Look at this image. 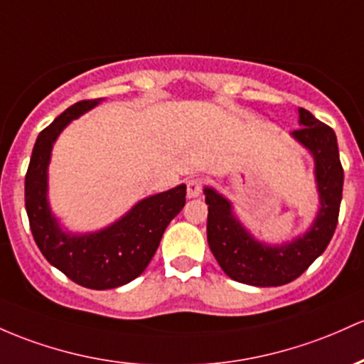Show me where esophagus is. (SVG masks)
Returning a JSON list of instances; mask_svg holds the SVG:
<instances>
[{
    "mask_svg": "<svg viewBox=\"0 0 364 364\" xmlns=\"http://www.w3.org/2000/svg\"><path fill=\"white\" fill-rule=\"evenodd\" d=\"M202 179L200 178H190L188 181H186V195H188L190 198H195L198 197V195L202 193Z\"/></svg>",
    "mask_w": 364,
    "mask_h": 364,
    "instance_id": "obj_1",
    "label": "esophagus"
}]
</instances>
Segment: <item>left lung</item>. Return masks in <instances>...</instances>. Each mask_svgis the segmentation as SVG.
Returning <instances> with one entry per match:
<instances>
[{"mask_svg":"<svg viewBox=\"0 0 364 364\" xmlns=\"http://www.w3.org/2000/svg\"><path fill=\"white\" fill-rule=\"evenodd\" d=\"M299 115L302 127L292 134L314 155L321 198L316 221L304 237L282 247L255 242L231 214L230 202L213 188H205L207 242L221 269L235 282L254 287H279L294 282L325 252L335 233L344 186L337 136L309 110L299 109Z\"/></svg>","mask_w":364,"mask_h":364,"instance_id":"obj_1","label":"left lung"}]
</instances>
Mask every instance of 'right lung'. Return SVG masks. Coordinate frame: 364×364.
I'll return each instance as SVG.
<instances>
[{
    "mask_svg": "<svg viewBox=\"0 0 364 364\" xmlns=\"http://www.w3.org/2000/svg\"><path fill=\"white\" fill-rule=\"evenodd\" d=\"M102 98L81 100L39 133L26 174V210L36 245L46 261L77 285L107 290L138 278L150 264L167 225L186 202V186L145 198L121 221L98 233H63L46 202V167L51 146L72 119L93 109Z\"/></svg>",
    "mask_w": 364,
    "mask_h": 364,
    "instance_id": "obj_1",
    "label": "right lung"
}]
</instances>
